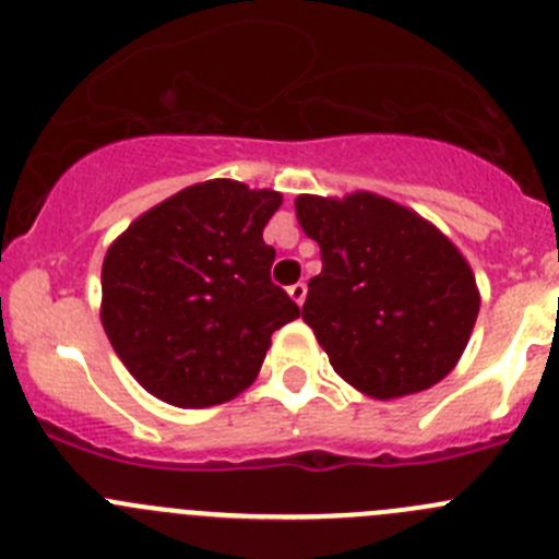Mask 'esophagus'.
<instances>
[{"instance_id": "obj_1", "label": "esophagus", "mask_w": 559, "mask_h": 559, "mask_svg": "<svg viewBox=\"0 0 559 559\" xmlns=\"http://www.w3.org/2000/svg\"><path fill=\"white\" fill-rule=\"evenodd\" d=\"M306 284H295V286H289V297L292 300H295L297 306H304V300H306Z\"/></svg>"}]
</instances>
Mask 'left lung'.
<instances>
[{
  "instance_id": "obj_1",
  "label": "left lung",
  "mask_w": 559,
  "mask_h": 559,
  "mask_svg": "<svg viewBox=\"0 0 559 559\" xmlns=\"http://www.w3.org/2000/svg\"><path fill=\"white\" fill-rule=\"evenodd\" d=\"M295 215L320 245L306 325L342 380L397 400L444 380L479 311L466 255L414 209L378 192L297 195Z\"/></svg>"
}]
</instances>
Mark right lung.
Segmentation results:
<instances>
[{
  "instance_id": "right-lung-1",
  "label": "right lung",
  "mask_w": 559,
  "mask_h": 559,
  "mask_svg": "<svg viewBox=\"0 0 559 559\" xmlns=\"http://www.w3.org/2000/svg\"><path fill=\"white\" fill-rule=\"evenodd\" d=\"M281 192L234 179L185 187L138 217L102 264V325L162 403L209 408L242 394L270 336L300 309L270 281L262 239Z\"/></svg>"
}]
</instances>
